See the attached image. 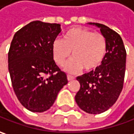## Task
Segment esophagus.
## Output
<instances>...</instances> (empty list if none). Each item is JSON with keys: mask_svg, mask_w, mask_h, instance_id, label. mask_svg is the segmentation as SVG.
<instances>
[{"mask_svg": "<svg viewBox=\"0 0 134 134\" xmlns=\"http://www.w3.org/2000/svg\"><path fill=\"white\" fill-rule=\"evenodd\" d=\"M67 79H68L69 81H70V80H73V79H74V76H71V75H69V74H67Z\"/></svg>", "mask_w": 134, "mask_h": 134, "instance_id": "1", "label": "esophagus"}]
</instances>
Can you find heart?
<instances>
[{
  "instance_id": "obj_1",
  "label": "heart",
  "mask_w": 134,
  "mask_h": 134,
  "mask_svg": "<svg viewBox=\"0 0 134 134\" xmlns=\"http://www.w3.org/2000/svg\"><path fill=\"white\" fill-rule=\"evenodd\" d=\"M107 51L105 37L83 27L70 29L63 35L62 40H55L52 43L53 58L59 66L72 54L64 66L70 73L78 72L82 68L86 72L95 70L102 64Z\"/></svg>"
}]
</instances>
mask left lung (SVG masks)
Listing matches in <instances>:
<instances>
[{"label": "left lung", "mask_w": 134, "mask_h": 134, "mask_svg": "<svg viewBox=\"0 0 134 134\" xmlns=\"http://www.w3.org/2000/svg\"><path fill=\"white\" fill-rule=\"evenodd\" d=\"M88 24L100 28L107 40V51L101 65L76 78L80 89L75 100L81 109L95 115L108 110L119 97L124 84L127 54L118 33L102 24Z\"/></svg>", "instance_id": "1"}]
</instances>
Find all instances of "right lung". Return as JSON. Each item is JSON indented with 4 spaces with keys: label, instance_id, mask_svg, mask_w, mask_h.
Listing matches in <instances>:
<instances>
[{
    "label": "right lung",
    "instance_id": "right-lung-1",
    "mask_svg": "<svg viewBox=\"0 0 134 134\" xmlns=\"http://www.w3.org/2000/svg\"><path fill=\"white\" fill-rule=\"evenodd\" d=\"M61 31L59 24L34 21L15 33L11 42L8 69L12 85L21 105L33 113L49 109L68 82L52 55V43Z\"/></svg>",
    "mask_w": 134,
    "mask_h": 134
}]
</instances>
